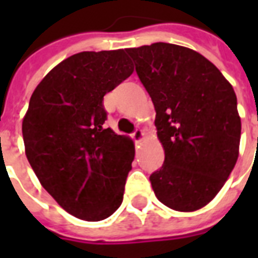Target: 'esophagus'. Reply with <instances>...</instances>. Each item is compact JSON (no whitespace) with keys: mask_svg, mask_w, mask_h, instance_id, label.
Segmentation results:
<instances>
[{"mask_svg":"<svg viewBox=\"0 0 258 258\" xmlns=\"http://www.w3.org/2000/svg\"><path fill=\"white\" fill-rule=\"evenodd\" d=\"M131 138H133L135 142H141V141H143V138H145V133H143L142 130L137 128L133 134H131Z\"/></svg>","mask_w":258,"mask_h":258,"instance_id":"34e87169","label":"esophagus"}]
</instances>
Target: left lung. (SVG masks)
<instances>
[{
	"mask_svg": "<svg viewBox=\"0 0 258 258\" xmlns=\"http://www.w3.org/2000/svg\"><path fill=\"white\" fill-rule=\"evenodd\" d=\"M155 108L165 162L150 175L167 208L194 212L217 196L238 158L241 119L230 83L213 62L184 46L130 48Z\"/></svg>",
	"mask_w": 258,
	"mask_h": 258,
	"instance_id": "left-lung-1",
	"label": "left lung"
}]
</instances>
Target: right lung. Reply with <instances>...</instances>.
Wrapping results in <instances>:
<instances>
[{
    "mask_svg": "<svg viewBox=\"0 0 258 258\" xmlns=\"http://www.w3.org/2000/svg\"><path fill=\"white\" fill-rule=\"evenodd\" d=\"M134 72L123 49L82 52L42 79L22 121L25 154L66 212L101 221L123 202L133 141L105 128L104 95Z\"/></svg>",
    "mask_w": 258,
    "mask_h": 258,
    "instance_id": "right-lung-1",
    "label": "right lung"
}]
</instances>
